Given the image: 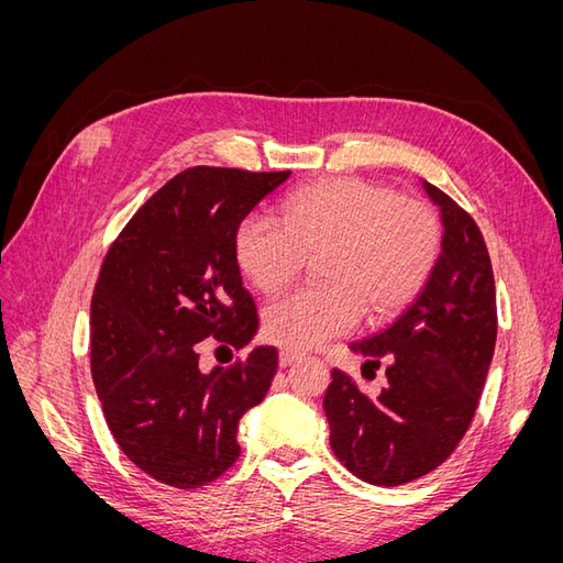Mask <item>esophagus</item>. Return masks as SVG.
Segmentation results:
<instances>
[{
    "label": "esophagus",
    "instance_id": "34e87169",
    "mask_svg": "<svg viewBox=\"0 0 563 563\" xmlns=\"http://www.w3.org/2000/svg\"><path fill=\"white\" fill-rule=\"evenodd\" d=\"M302 352H296V350H288V347H284L282 352H279V364L286 368V366H294L296 362H300L302 360Z\"/></svg>",
    "mask_w": 563,
    "mask_h": 563
}]
</instances>
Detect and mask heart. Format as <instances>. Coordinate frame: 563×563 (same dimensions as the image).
Segmentation results:
<instances>
[{"label":"heart","instance_id":"heart-1","mask_svg":"<svg viewBox=\"0 0 563 563\" xmlns=\"http://www.w3.org/2000/svg\"><path fill=\"white\" fill-rule=\"evenodd\" d=\"M441 220L418 199L356 176L321 178L288 192L279 223L246 216L232 234L234 263L269 296L291 284L321 253L327 284L298 288L263 314L272 343L310 350L356 327L362 312L387 319L411 305L437 267Z\"/></svg>","mask_w":563,"mask_h":563}]
</instances>
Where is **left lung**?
Returning a JSON list of instances; mask_svg holds the SVG:
<instances>
[{
	"mask_svg": "<svg viewBox=\"0 0 563 563\" xmlns=\"http://www.w3.org/2000/svg\"><path fill=\"white\" fill-rule=\"evenodd\" d=\"M422 187L444 223L432 277L391 327L350 345L368 360L364 368L385 362L387 383L368 397L333 368L323 395L335 457L376 486L416 482L455 451L496 350V282L482 230L446 192Z\"/></svg>",
	"mask_w": 563,
	"mask_h": 563,
	"instance_id": "left-lung-1",
	"label": "left lung"
}]
</instances>
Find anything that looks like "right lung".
<instances>
[{"instance_id": "add662e5", "label": "right lung", "mask_w": 563, "mask_h": 563, "mask_svg": "<svg viewBox=\"0 0 563 563\" xmlns=\"http://www.w3.org/2000/svg\"><path fill=\"white\" fill-rule=\"evenodd\" d=\"M291 172L192 166L135 211L112 242L91 298V376L114 441L174 488H199L236 457V424L277 373L275 347L199 368L203 338L242 350L258 314L232 234Z\"/></svg>"}]
</instances>
